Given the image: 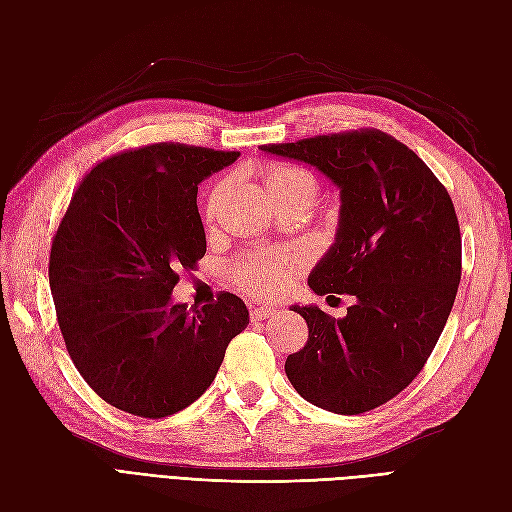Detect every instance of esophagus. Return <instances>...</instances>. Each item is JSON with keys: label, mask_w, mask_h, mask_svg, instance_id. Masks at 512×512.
<instances>
[{"label": "esophagus", "mask_w": 512, "mask_h": 512, "mask_svg": "<svg viewBox=\"0 0 512 512\" xmlns=\"http://www.w3.org/2000/svg\"><path fill=\"white\" fill-rule=\"evenodd\" d=\"M280 312V309H275V307H265V305H252V309H250V318L256 322V320H267L269 316H273V314H277Z\"/></svg>", "instance_id": "34e87169"}]
</instances>
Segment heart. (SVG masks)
I'll return each mask as SVG.
<instances>
[{
    "mask_svg": "<svg viewBox=\"0 0 512 512\" xmlns=\"http://www.w3.org/2000/svg\"><path fill=\"white\" fill-rule=\"evenodd\" d=\"M312 179L305 170L297 168V166H271L265 173V183H267V192L271 198H275L277 194L286 192L288 188H292L294 183ZM224 188H215L211 194V203H209V211L215 209L218 200L222 198ZM294 269H297V262H294L290 256L284 254H258L252 258L239 260L235 267H232V277L235 282L256 294H275L280 292L290 277L294 275Z\"/></svg>",
    "mask_w": 512,
    "mask_h": 512,
    "instance_id": "b5f03b06",
    "label": "heart"
}]
</instances>
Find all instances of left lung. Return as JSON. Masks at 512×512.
Returning <instances> with one entry per match:
<instances>
[{"label":"left lung","instance_id":"obj_1","mask_svg":"<svg viewBox=\"0 0 512 512\" xmlns=\"http://www.w3.org/2000/svg\"><path fill=\"white\" fill-rule=\"evenodd\" d=\"M260 149L316 166L339 188L335 243L307 284L320 297H354L337 320L316 305H292L309 337L286 359V376L318 408L374 410L418 376L453 309L461 280L453 200L412 149L380 130Z\"/></svg>","mask_w":512,"mask_h":512}]
</instances>
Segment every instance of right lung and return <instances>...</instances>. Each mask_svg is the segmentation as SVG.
Masks as SVG:
<instances>
[{
    "label": "right lung",
    "mask_w": 512,
    "mask_h": 512,
    "mask_svg": "<svg viewBox=\"0 0 512 512\" xmlns=\"http://www.w3.org/2000/svg\"><path fill=\"white\" fill-rule=\"evenodd\" d=\"M239 156L147 145L102 160L72 194L49 284L70 359L106 404L143 418L188 408L250 324L237 294L200 309L170 301L179 273L207 252L198 183Z\"/></svg>",
    "instance_id": "1"
}]
</instances>
